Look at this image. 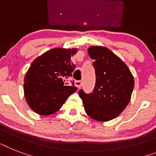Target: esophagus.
Returning <instances> with one entry per match:
<instances>
[{"mask_svg":"<svg viewBox=\"0 0 156 156\" xmlns=\"http://www.w3.org/2000/svg\"><path fill=\"white\" fill-rule=\"evenodd\" d=\"M75 86L78 88H80L81 86H82V82L81 81H75V83H74Z\"/></svg>","mask_w":156,"mask_h":156,"instance_id":"esophagus-1","label":"esophagus"}]
</instances>
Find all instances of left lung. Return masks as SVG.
Returning <instances> with one entry per match:
<instances>
[{"mask_svg":"<svg viewBox=\"0 0 156 156\" xmlns=\"http://www.w3.org/2000/svg\"><path fill=\"white\" fill-rule=\"evenodd\" d=\"M88 54L94 60L96 82L92 93L79 96L88 116L98 121L116 118L130 101L134 87L133 74L121 58L108 48L91 46Z\"/></svg>","mask_w":156,"mask_h":156,"instance_id":"obj_1","label":"left lung"}]
</instances>
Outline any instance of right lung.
Listing matches in <instances>:
<instances>
[{"mask_svg": "<svg viewBox=\"0 0 156 156\" xmlns=\"http://www.w3.org/2000/svg\"><path fill=\"white\" fill-rule=\"evenodd\" d=\"M77 48H52L35 59L24 78V95L33 111L48 116L56 112L77 87L69 86L75 66L70 57ZM71 82V81H70Z\"/></svg>", "mask_w": 156, "mask_h": 156, "instance_id": "obj_1", "label": "right lung"}]
</instances>
